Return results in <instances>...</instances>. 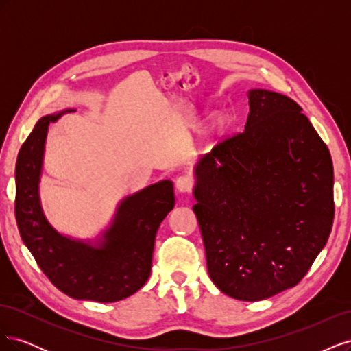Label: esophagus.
Returning a JSON list of instances; mask_svg holds the SVG:
<instances>
[{"label":"esophagus","instance_id":"1","mask_svg":"<svg viewBox=\"0 0 351 351\" xmlns=\"http://www.w3.org/2000/svg\"><path fill=\"white\" fill-rule=\"evenodd\" d=\"M193 184H195L193 178L190 177L189 174L180 176V177L176 180V187H177L178 192H182V193H190V192H192Z\"/></svg>","mask_w":351,"mask_h":351}]
</instances>
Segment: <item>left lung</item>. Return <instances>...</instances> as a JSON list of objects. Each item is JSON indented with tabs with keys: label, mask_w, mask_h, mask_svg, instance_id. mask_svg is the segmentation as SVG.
Listing matches in <instances>:
<instances>
[{
	"label": "left lung",
	"mask_w": 351,
	"mask_h": 351,
	"mask_svg": "<svg viewBox=\"0 0 351 351\" xmlns=\"http://www.w3.org/2000/svg\"><path fill=\"white\" fill-rule=\"evenodd\" d=\"M244 132L196 165V214L210 280L258 302L299 284L334 221V168L299 104L249 90Z\"/></svg>",
	"instance_id": "obj_1"
}]
</instances>
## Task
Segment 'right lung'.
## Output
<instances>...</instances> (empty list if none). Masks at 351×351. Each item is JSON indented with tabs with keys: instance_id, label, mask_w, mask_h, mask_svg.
Masks as SVG:
<instances>
[{
	"instance_id": "right-lung-1",
	"label": "right lung",
	"mask_w": 351,
	"mask_h": 351,
	"mask_svg": "<svg viewBox=\"0 0 351 351\" xmlns=\"http://www.w3.org/2000/svg\"><path fill=\"white\" fill-rule=\"evenodd\" d=\"M60 115L42 117L17 155L14 212L19 232L60 291L77 300L119 302L149 278L158 227L176 204L173 183L164 180L125 197L97 246L61 236L47 221L38 193L48 125Z\"/></svg>"
}]
</instances>
